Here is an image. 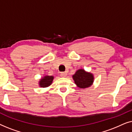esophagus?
Listing matches in <instances>:
<instances>
[{
  "mask_svg": "<svg viewBox=\"0 0 132 132\" xmlns=\"http://www.w3.org/2000/svg\"><path fill=\"white\" fill-rule=\"evenodd\" d=\"M67 75V74L66 72H61V76L62 77H66Z\"/></svg>",
  "mask_w": 132,
  "mask_h": 132,
  "instance_id": "obj_1",
  "label": "esophagus"
}]
</instances>
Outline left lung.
<instances>
[{"label":"left lung","mask_w":132,"mask_h":132,"mask_svg":"<svg viewBox=\"0 0 132 132\" xmlns=\"http://www.w3.org/2000/svg\"><path fill=\"white\" fill-rule=\"evenodd\" d=\"M75 84L79 88H89L93 84L94 77L93 73L86 71L84 69H79L73 75Z\"/></svg>","instance_id":"1"}]
</instances>
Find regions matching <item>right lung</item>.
<instances>
[{"mask_svg": "<svg viewBox=\"0 0 132 132\" xmlns=\"http://www.w3.org/2000/svg\"><path fill=\"white\" fill-rule=\"evenodd\" d=\"M54 79V77L53 76H44V77H41L38 82L39 86L41 88H46L51 85L53 80Z\"/></svg>", "mask_w": 132, "mask_h": 132, "instance_id": "1", "label": "right lung"}]
</instances>
